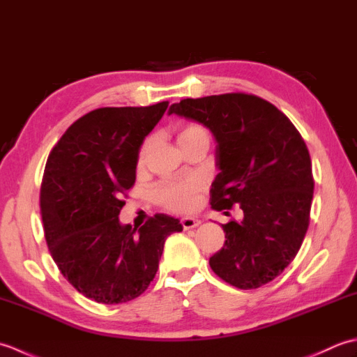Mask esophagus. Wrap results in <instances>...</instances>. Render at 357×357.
Masks as SVG:
<instances>
[{
	"instance_id": "1",
	"label": "esophagus",
	"mask_w": 357,
	"mask_h": 357,
	"mask_svg": "<svg viewBox=\"0 0 357 357\" xmlns=\"http://www.w3.org/2000/svg\"><path fill=\"white\" fill-rule=\"evenodd\" d=\"M181 224H183L184 230H190V229H196V227L201 224V221L196 218H183L181 219Z\"/></svg>"
}]
</instances>
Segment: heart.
Instances as JSON below:
<instances>
[{
  "instance_id": "1",
  "label": "heart",
  "mask_w": 357,
  "mask_h": 357,
  "mask_svg": "<svg viewBox=\"0 0 357 357\" xmlns=\"http://www.w3.org/2000/svg\"><path fill=\"white\" fill-rule=\"evenodd\" d=\"M176 138H178L179 146L185 149L196 141H201V139L210 141V133L202 124L187 123L178 127ZM151 144H153V138H151V136L142 142L138 153L139 167L146 164ZM201 187L202 184L198 178L165 181V183L159 184L155 188L153 196H155V201L161 207L170 211H179V213H183V211H188L195 207L196 195H198V192L201 190Z\"/></svg>"
}]
</instances>
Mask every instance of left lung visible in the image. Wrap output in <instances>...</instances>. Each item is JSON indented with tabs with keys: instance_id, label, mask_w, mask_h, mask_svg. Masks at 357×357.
Returning a JSON list of instances; mask_svg holds the SVG:
<instances>
[{
	"instance_id": "1",
	"label": "left lung",
	"mask_w": 357,
	"mask_h": 357,
	"mask_svg": "<svg viewBox=\"0 0 357 357\" xmlns=\"http://www.w3.org/2000/svg\"><path fill=\"white\" fill-rule=\"evenodd\" d=\"M172 113L208 127L218 142L221 172L211 207L244 211L239 222L222 225L225 242L210 257L211 270L241 290L268 284L294 259L308 230L314 179L305 141L282 112L252 93L187 98Z\"/></svg>"
}]
</instances>
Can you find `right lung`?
Segmentation results:
<instances>
[{
    "instance_id": "obj_1",
    "label": "right lung",
    "mask_w": 357,
    "mask_h": 357,
    "mask_svg": "<svg viewBox=\"0 0 357 357\" xmlns=\"http://www.w3.org/2000/svg\"><path fill=\"white\" fill-rule=\"evenodd\" d=\"M167 107L162 101L89 112L47 158L40 192L45 242L63 276L100 304H123L146 291L167 236L183 231L179 219L162 213L139 230L118 219L135 184L141 144Z\"/></svg>"
}]
</instances>
